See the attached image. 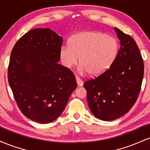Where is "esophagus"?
<instances>
[{
  "label": "esophagus",
  "mask_w": 150,
  "mask_h": 150,
  "mask_svg": "<svg viewBox=\"0 0 150 150\" xmlns=\"http://www.w3.org/2000/svg\"><path fill=\"white\" fill-rule=\"evenodd\" d=\"M75 80H76L77 86H78V87H81V86L83 85V81L81 80L80 77H75Z\"/></svg>",
  "instance_id": "esophagus-1"
}]
</instances>
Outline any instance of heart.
Here are the masks:
<instances>
[{"mask_svg":"<svg viewBox=\"0 0 150 150\" xmlns=\"http://www.w3.org/2000/svg\"><path fill=\"white\" fill-rule=\"evenodd\" d=\"M117 53L114 38L101 32H85L70 38L69 46H61L59 56L62 65L68 69L76 65L80 57L79 73L99 75L109 68Z\"/></svg>","mask_w":150,"mask_h":150,"instance_id":"b5f03b06","label":"heart"}]
</instances>
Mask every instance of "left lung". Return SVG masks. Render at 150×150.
<instances>
[{
    "label": "left lung",
    "mask_w": 150,
    "mask_h": 150,
    "mask_svg": "<svg viewBox=\"0 0 150 150\" xmlns=\"http://www.w3.org/2000/svg\"><path fill=\"white\" fill-rule=\"evenodd\" d=\"M120 49L114 61L101 75L86 81L87 102L94 116L106 121L118 119L137 101L144 75V63L135 41L114 27Z\"/></svg>",
    "instance_id": "obj_1"
}]
</instances>
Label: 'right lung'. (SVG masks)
Listing matches in <instances>:
<instances>
[{"instance_id":"obj_1","label":"right lung","mask_w":150,"mask_h":150,"mask_svg":"<svg viewBox=\"0 0 150 150\" xmlns=\"http://www.w3.org/2000/svg\"><path fill=\"white\" fill-rule=\"evenodd\" d=\"M63 38L49 28L29 31L11 51L8 78L19 108L27 118L49 123L63 113L76 89L75 75L58 64Z\"/></svg>"}]
</instances>
